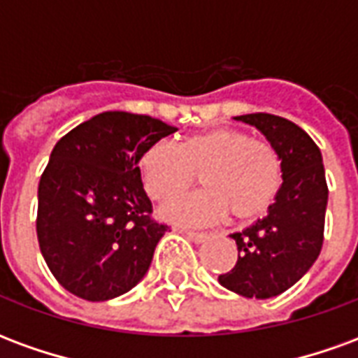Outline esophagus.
<instances>
[{
	"label": "esophagus",
	"instance_id": "34e87169",
	"mask_svg": "<svg viewBox=\"0 0 358 358\" xmlns=\"http://www.w3.org/2000/svg\"><path fill=\"white\" fill-rule=\"evenodd\" d=\"M180 232L186 234L187 240H192V241H194V243H203V241L209 238L207 234H203V232H189V230H180Z\"/></svg>",
	"mask_w": 358,
	"mask_h": 358
}]
</instances>
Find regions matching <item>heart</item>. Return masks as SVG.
I'll return each mask as SVG.
<instances>
[{
	"label": "heart",
	"instance_id": "obj_1",
	"mask_svg": "<svg viewBox=\"0 0 358 358\" xmlns=\"http://www.w3.org/2000/svg\"><path fill=\"white\" fill-rule=\"evenodd\" d=\"M141 182L151 199L166 203L194 186L203 192L166 205L161 217L187 226H207L232 215L251 222L272 207L282 187V161L268 141L236 128L195 134L176 145L155 141L138 159Z\"/></svg>",
	"mask_w": 358,
	"mask_h": 358
}]
</instances>
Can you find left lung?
Segmentation results:
<instances>
[{
    "label": "left lung",
    "mask_w": 358,
    "mask_h": 358,
    "mask_svg": "<svg viewBox=\"0 0 358 358\" xmlns=\"http://www.w3.org/2000/svg\"><path fill=\"white\" fill-rule=\"evenodd\" d=\"M255 126L282 161V187L266 217L232 234L238 263L218 276L226 289L268 299L289 289L320 255L328 186L320 149L287 118L253 113L234 117Z\"/></svg>",
    "instance_id": "8db88e82"
}]
</instances>
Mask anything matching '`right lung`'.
<instances>
[{
  "mask_svg": "<svg viewBox=\"0 0 358 358\" xmlns=\"http://www.w3.org/2000/svg\"><path fill=\"white\" fill-rule=\"evenodd\" d=\"M176 130L148 115L107 110L57 141L38 186L36 232L66 292L115 299L145 276L169 226L151 218L138 159Z\"/></svg>",
  "mask_w": 358,
  "mask_h": 358,
  "instance_id": "obj_1",
  "label": "right lung"
}]
</instances>
